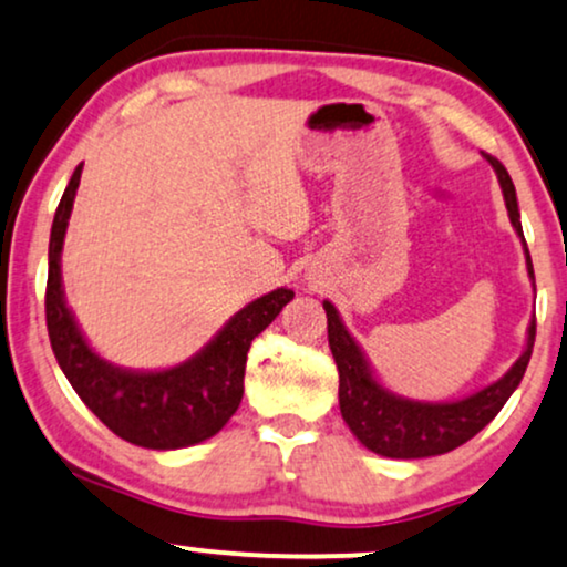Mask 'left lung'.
Segmentation results:
<instances>
[{"mask_svg": "<svg viewBox=\"0 0 567 567\" xmlns=\"http://www.w3.org/2000/svg\"><path fill=\"white\" fill-rule=\"evenodd\" d=\"M491 168L496 172V179L502 184L504 206L513 229L520 237L525 250V269H528L530 288L536 290L534 264H530L528 245L523 237L520 210H517L515 184L509 179L507 168L499 161L486 155ZM327 311V338H330L332 359L338 364L340 374V414L351 433L364 443L367 449L380 456L391 460H422V456H439L452 452L481 433L502 406L507 404L509 395L520 385L525 367L530 361L536 340V319H530L528 332H525V349L513 367L502 374L496 383H491L481 391L465 395L456 401H414L406 395H399L380 383L374 374L370 359L364 357L357 338L346 330L343 319L336 306L324 301Z\"/></svg>", "mask_w": 567, "mask_h": 567, "instance_id": "8db88e82", "label": "left lung"}]
</instances>
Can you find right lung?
<instances>
[{"instance_id":"right-lung-1","label":"right lung","mask_w":567,"mask_h":567,"mask_svg":"<svg viewBox=\"0 0 567 567\" xmlns=\"http://www.w3.org/2000/svg\"><path fill=\"white\" fill-rule=\"evenodd\" d=\"M79 163L54 210L50 235V275H47V330L60 370L79 399L111 431L134 446L187 449L208 441L227 425L243 401L248 349L256 336L277 319L296 292L277 288L243 306L195 357L168 370H126L102 359L89 346L65 301L60 256L81 182Z\"/></svg>"}]
</instances>
